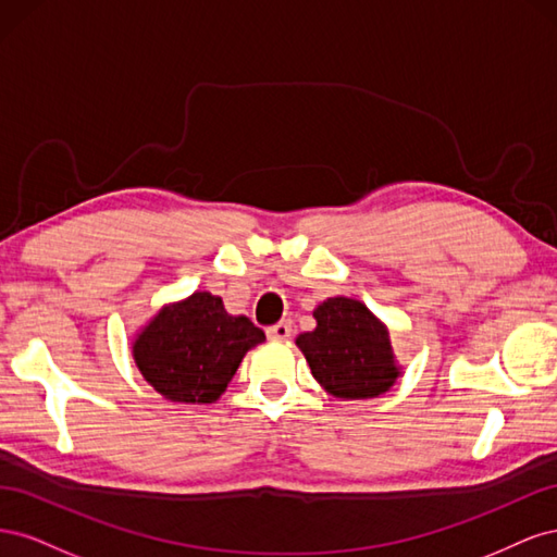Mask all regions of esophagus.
Segmentation results:
<instances>
[{"label": "esophagus", "instance_id": "34e87169", "mask_svg": "<svg viewBox=\"0 0 557 557\" xmlns=\"http://www.w3.org/2000/svg\"><path fill=\"white\" fill-rule=\"evenodd\" d=\"M290 334H293L290 320H281V323H276V325H272V327H267V336H269V339H272V342H288Z\"/></svg>", "mask_w": 557, "mask_h": 557}]
</instances>
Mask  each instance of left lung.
Masks as SVG:
<instances>
[{
    "label": "left lung",
    "instance_id": "left-lung-1",
    "mask_svg": "<svg viewBox=\"0 0 557 557\" xmlns=\"http://www.w3.org/2000/svg\"><path fill=\"white\" fill-rule=\"evenodd\" d=\"M315 330L299 334L313 379L339 399H372L391 391L401 369L391 332L362 301L330 297L313 309Z\"/></svg>",
    "mask_w": 557,
    "mask_h": 557
}]
</instances>
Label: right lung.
I'll use <instances>...</instances> for the list:
<instances>
[{
    "label": "right lung",
    "instance_id": "right-lung-1",
    "mask_svg": "<svg viewBox=\"0 0 557 557\" xmlns=\"http://www.w3.org/2000/svg\"><path fill=\"white\" fill-rule=\"evenodd\" d=\"M262 342L264 332L246 315L227 313L221 297L197 290L148 320L134 336L132 358L164 399L213 404Z\"/></svg>",
    "mask_w": 557,
    "mask_h": 557
}]
</instances>
